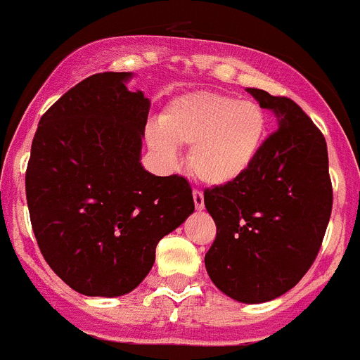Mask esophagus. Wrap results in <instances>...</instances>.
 Segmentation results:
<instances>
[{
  "instance_id": "esophagus-1",
  "label": "esophagus",
  "mask_w": 360,
  "mask_h": 360,
  "mask_svg": "<svg viewBox=\"0 0 360 360\" xmlns=\"http://www.w3.org/2000/svg\"><path fill=\"white\" fill-rule=\"evenodd\" d=\"M193 205H195V210H202L205 208V195L199 190H193Z\"/></svg>"
}]
</instances>
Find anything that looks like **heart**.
I'll use <instances>...</instances> for the list:
<instances>
[{
    "mask_svg": "<svg viewBox=\"0 0 360 360\" xmlns=\"http://www.w3.org/2000/svg\"><path fill=\"white\" fill-rule=\"evenodd\" d=\"M266 134V114L252 99L193 92L167 106L161 127L146 130V141L165 165H176V145L190 146L193 176L212 186H224L254 167Z\"/></svg>",
    "mask_w": 360,
    "mask_h": 360,
    "instance_id": "obj_1",
    "label": "heart"
}]
</instances>
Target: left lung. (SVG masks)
Listing matches in <instances>:
<instances>
[{
    "instance_id": "8db88e82",
    "label": "left lung",
    "mask_w": 360,
    "mask_h": 360,
    "mask_svg": "<svg viewBox=\"0 0 360 360\" xmlns=\"http://www.w3.org/2000/svg\"><path fill=\"white\" fill-rule=\"evenodd\" d=\"M277 117L257 161L240 179L205 190L217 226L205 255L212 283L257 304L292 290L310 270L331 214L324 136L290 98L246 89Z\"/></svg>"
}]
</instances>
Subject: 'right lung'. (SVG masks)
Instances as JSON below:
<instances>
[{"label": "right lung", "mask_w": 360, "mask_h": 360, "mask_svg": "<svg viewBox=\"0 0 360 360\" xmlns=\"http://www.w3.org/2000/svg\"><path fill=\"white\" fill-rule=\"evenodd\" d=\"M132 72H103L63 94L39 120L25 176L37 246L72 290L120 297L139 286L155 246L193 212L181 176L141 165L150 101Z\"/></svg>", "instance_id": "right-lung-1"}]
</instances>
